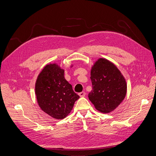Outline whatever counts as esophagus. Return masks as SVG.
<instances>
[{
  "label": "esophagus",
  "mask_w": 156,
  "mask_h": 156,
  "mask_svg": "<svg viewBox=\"0 0 156 156\" xmlns=\"http://www.w3.org/2000/svg\"><path fill=\"white\" fill-rule=\"evenodd\" d=\"M79 95L80 97H84L86 95V93L84 92H81L79 93Z\"/></svg>",
  "instance_id": "34e87169"
}]
</instances>
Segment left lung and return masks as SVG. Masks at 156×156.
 <instances>
[{
    "label": "left lung",
    "mask_w": 156,
    "mask_h": 156,
    "mask_svg": "<svg viewBox=\"0 0 156 156\" xmlns=\"http://www.w3.org/2000/svg\"><path fill=\"white\" fill-rule=\"evenodd\" d=\"M92 84L88 98L98 111L108 113L114 111L124 100L127 92L126 79L111 61L100 58L90 72Z\"/></svg>",
    "instance_id": "left-lung-1"
}]
</instances>
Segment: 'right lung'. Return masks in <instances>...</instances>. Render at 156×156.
<instances>
[{
  "label": "right lung",
  "instance_id": "1",
  "mask_svg": "<svg viewBox=\"0 0 156 156\" xmlns=\"http://www.w3.org/2000/svg\"><path fill=\"white\" fill-rule=\"evenodd\" d=\"M35 94L41 109L57 120L66 117L79 98L64 78V69L56 63L47 64L39 73Z\"/></svg>",
  "mask_w": 156,
  "mask_h": 156
}]
</instances>
